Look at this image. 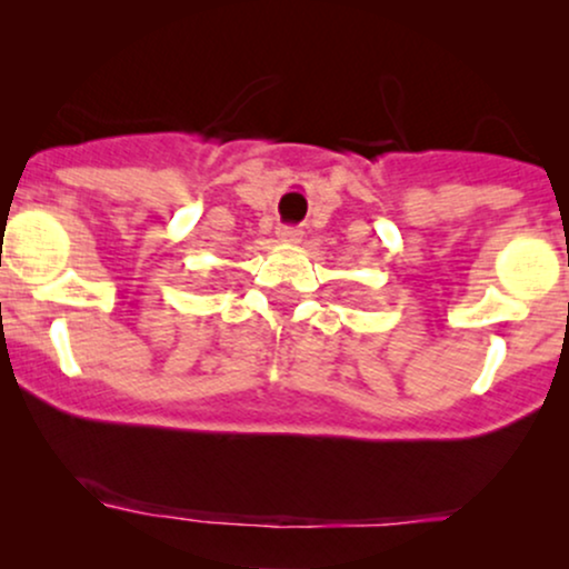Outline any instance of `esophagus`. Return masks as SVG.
Here are the masks:
<instances>
[{"mask_svg":"<svg viewBox=\"0 0 569 569\" xmlns=\"http://www.w3.org/2000/svg\"><path fill=\"white\" fill-rule=\"evenodd\" d=\"M278 240L286 246H297L302 240V230L299 227H289V224H280L278 227Z\"/></svg>","mask_w":569,"mask_h":569,"instance_id":"obj_1","label":"esophagus"}]
</instances>
